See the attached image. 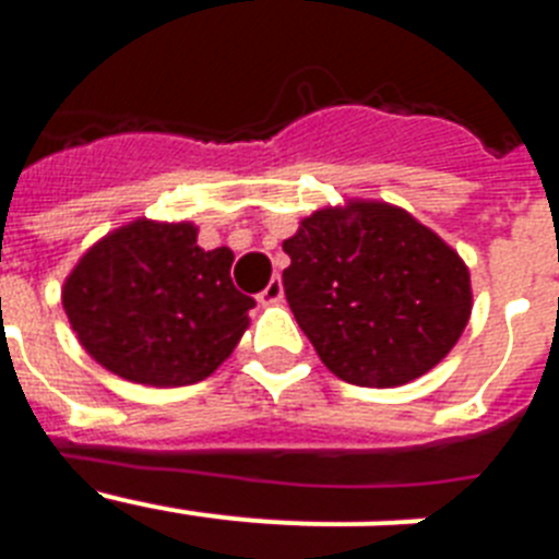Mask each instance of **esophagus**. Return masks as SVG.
<instances>
[{
    "mask_svg": "<svg viewBox=\"0 0 559 559\" xmlns=\"http://www.w3.org/2000/svg\"><path fill=\"white\" fill-rule=\"evenodd\" d=\"M257 302L260 305H276L283 302V280L280 276H274L269 285H265L260 294H257Z\"/></svg>",
    "mask_w": 559,
    "mask_h": 559,
    "instance_id": "34e87169",
    "label": "esophagus"
}]
</instances>
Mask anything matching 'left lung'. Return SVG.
<instances>
[{
  "instance_id": "left-lung-1",
  "label": "left lung",
  "mask_w": 559,
  "mask_h": 559,
  "mask_svg": "<svg viewBox=\"0 0 559 559\" xmlns=\"http://www.w3.org/2000/svg\"><path fill=\"white\" fill-rule=\"evenodd\" d=\"M296 322L335 378L392 389L431 372L471 322V271L412 212L349 199L283 243Z\"/></svg>"
}]
</instances>
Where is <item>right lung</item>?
I'll use <instances>...</instances> for the list:
<instances>
[{
    "label": "right lung",
    "mask_w": 559,
    "mask_h": 559,
    "mask_svg": "<svg viewBox=\"0 0 559 559\" xmlns=\"http://www.w3.org/2000/svg\"><path fill=\"white\" fill-rule=\"evenodd\" d=\"M226 246L201 249L190 221L136 218L100 237L61 288L81 347L145 386L210 378L249 328L254 299L231 285Z\"/></svg>",
    "instance_id": "right-lung-1"
}]
</instances>
